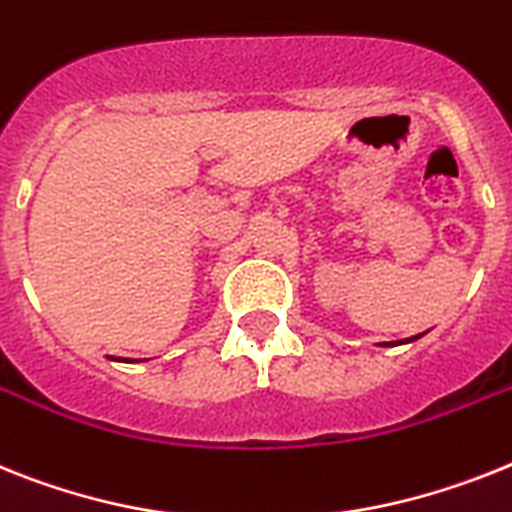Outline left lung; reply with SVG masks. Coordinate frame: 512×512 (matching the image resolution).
Masks as SVG:
<instances>
[{
	"instance_id": "8db88e82",
	"label": "left lung",
	"mask_w": 512,
	"mask_h": 512,
	"mask_svg": "<svg viewBox=\"0 0 512 512\" xmlns=\"http://www.w3.org/2000/svg\"><path fill=\"white\" fill-rule=\"evenodd\" d=\"M424 333H419V336H411V338H403V341H390V343H382V346H398V343H411L416 341V338H422Z\"/></svg>"
}]
</instances>
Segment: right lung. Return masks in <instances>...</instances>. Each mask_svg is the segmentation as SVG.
Returning <instances> with one entry per match:
<instances>
[{
	"mask_svg": "<svg viewBox=\"0 0 512 512\" xmlns=\"http://www.w3.org/2000/svg\"><path fill=\"white\" fill-rule=\"evenodd\" d=\"M111 359H114V356H111ZM117 362H130V359H117Z\"/></svg>",
	"mask_w": 512,
	"mask_h": 512,
	"instance_id": "add662e5",
	"label": "right lung"
}]
</instances>
